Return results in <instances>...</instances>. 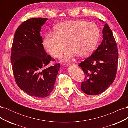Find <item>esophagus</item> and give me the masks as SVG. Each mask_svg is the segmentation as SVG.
Here are the masks:
<instances>
[{"label": "esophagus", "mask_w": 128, "mask_h": 128, "mask_svg": "<svg viewBox=\"0 0 128 128\" xmlns=\"http://www.w3.org/2000/svg\"><path fill=\"white\" fill-rule=\"evenodd\" d=\"M68 66H76V64H68Z\"/></svg>", "instance_id": "1"}]
</instances>
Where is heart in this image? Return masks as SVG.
I'll return each mask as SVG.
<instances>
[{"instance_id":"heart-1","label":"heart","mask_w":128,"mask_h":128,"mask_svg":"<svg viewBox=\"0 0 128 128\" xmlns=\"http://www.w3.org/2000/svg\"><path fill=\"white\" fill-rule=\"evenodd\" d=\"M99 37V29L94 23L84 20L68 21L56 26L54 33L46 36L43 44L52 56L60 58L66 50L65 60H70L75 55L83 58L94 51Z\"/></svg>"}]
</instances>
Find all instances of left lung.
<instances>
[{
    "mask_svg": "<svg viewBox=\"0 0 128 128\" xmlns=\"http://www.w3.org/2000/svg\"><path fill=\"white\" fill-rule=\"evenodd\" d=\"M102 44L91 56L78 64L85 74L81 90L88 95L102 94L114 82L116 76L118 52L116 42L107 24L102 30Z\"/></svg>",
    "mask_w": 128,
    "mask_h": 128,
    "instance_id": "obj_1",
    "label": "left lung"
}]
</instances>
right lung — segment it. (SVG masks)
<instances>
[{
    "label": "right lung",
    "mask_w": 128,
    "mask_h": 128,
    "mask_svg": "<svg viewBox=\"0 0 128 128\" xmlns=\"http://www.w3.org/2000/svg\"><path fill=\"white\" fill-rule=\"evenodd\" d=\"M47 18H32L25 21L15 32L10 60L15 82L22 90L38 98L47 97L53 91L60 64L46 67L56 61L48 55L40 36L41 27Z\"/></svg>",
    "instance_id": "right-lung-1"
}]
</instances>
